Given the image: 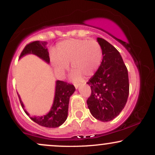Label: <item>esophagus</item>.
Returning <instances> with one entry per match:
<instances>
[{"mask_svg":"<svg viewBox=\"0 0 155 155\" xmlns=\"http://www.w3.org/2000/svg\"><path fill=\"white\" fill-rule=\"evenodd\" d=\"M74 86H75L76 89H78V88H79V84H75V85H74Z\"/></svg>","mask_w":155,"mask_h":155,"instance_id":"1","label":"esophagus"}]
</instances>
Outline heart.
I'll return each mask as SVG.
<instances>
[{"instance_id": "heart-1", "label": "heart", "mask_w": 155, "mask_h": 155, "mask_svg": "<svg viewBox=\"0 0 155 155\" xmlns=\"http://www.w3.org/2000/svg\"><path fill=\"white\" fill-rule=\"evenodd\" d=\"M51 63L55 71L63 74L71 63V79L79 82L84 76L91 77L98 70L102 63L103 49L96 40L69 39L58 44L56 55L51 56Z\"/></svg>"}]
</instances>
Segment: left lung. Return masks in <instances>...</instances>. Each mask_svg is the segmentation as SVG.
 Returning <instances> with one entry per match:
<instances>
[{"instance_id":"8db88e82","label":"left lung","mask_w":155,"mask_h":155,"mask_svg":"<svg viewBox=\"0 0 155 155\" xmlns=\"http://www.w3.org/2000/svg\"><path fill=\"white\" fill-rule=\"evenodd\" d=\"M103 49L102 63L88 81L91 95L87 101L91 114L102 122H109L122 111L129 95L127 69L118 50L107 41L97 38Z\"/></svg>"}]
</instances>
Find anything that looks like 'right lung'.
<instances>
[{"mask_svg": "<svg viewBox=\"0 0 155 155\" xmlns=\"http://www.w3.org/2000/svg\"><path fill=\"white\" fill-rule=\"evenodd\" d=\"M47 42L44 41H33L25 46L24 48L19 59L27 54H33L36 55L39 58L43 60L44 62L49 64V54L47 48ZM76 89L74 86L71 84H68L65 81L58 80L55 82V92L54 101L51 106L50 111L47 114L42 116H31L30 114L26 111L25 106L23 104L20 96L18 93V97L20 101L21 106L28 116H29L33 122L38 124L39 125L43 126L49 128H55L60 127L66 120L68 117V104L70 101V97L75 92Z\"/></svg>", "mask_w": 155, "mask_h": 155, "instance_id": "right-lung-1", "label": "right lung"}]
</instances>
